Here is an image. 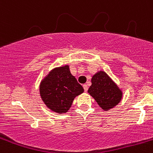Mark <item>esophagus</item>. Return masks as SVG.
<instances>
[{"mask_svg": "<svg viewBox=\"0 0 153 153\" xmlns=\"http://www.w3.org/2000/svg\"><path fill=\"white\" fill-rule=\"evenodd\" d=\"M83 86V89H84V91L85 92H86V91H87V90H88V86H87V85L84 84Z\"/></svg>", "mask_w": 153, "mask_h": 153, "instance_id": "obj_1", "label": "esophagus"}]
</instances>
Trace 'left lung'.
Instances as JSON below:
<instances>
[{
	"label": "left lung",
	"mask_w": 153,
	"mask_h": 153,
	"mask_svg": "<svg viewBox=\"0 0 153 153\" xmlns=\"http://www.w3.org/2000/svg\"><path fill=\"white\" fill-rule=\"evenodd\" d=\"M92 85L88 93L95 99L104 110L114 107L122 99V92L117 85L103 71L97 73L91 79Z\"/></svg>",
	"instance_id": "8db88e82"
}]
</instances>
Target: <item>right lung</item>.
<instances>
[{
    "instance_id": "obj_1",
    "label": "right lung",
    "mask_w": 153,
    "mask_h": 153,
    "mask_svg": "<svg viewBox=\"0 0 153 153\" xmlns=\"http://www.w3.org/2000/svg\"><path fill=\"white\" fill-rule=\"evenodd\" d=\"M82 93L83 86L70 74L68 66L53 70L40 86V96L46 106L58 113H67L74 98Z\"/></svg>"
}]
</instances>
